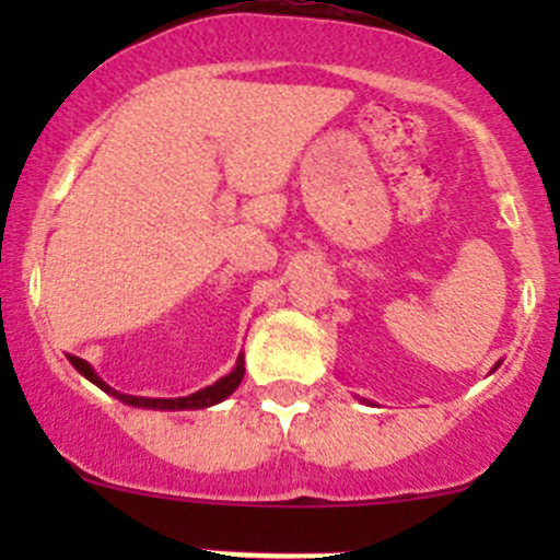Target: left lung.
Listing matches in <instances>:
<instances>
[{"label": "left lung", "instance_id": "obj_1", "mask_svg": "<svg viewBox=\"0 0 560 560\" xmlns=\"http://www.w3.org/2000/svg\"><path fill=\"white\" fill-rule=\"evenodd\" d=\"M498 365H500V363H494V369H498ZM494 369H492V371H494Z\"/></svg>", "mask_w": 560, "mask_h": 560}]
</instances>
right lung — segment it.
I'll return each mask as SVG.
<instances>
[{
  "instance_id": "right-lung-1",
  "label": "right lung",
  "mask_w": 560,
  "mask_h": 560,
  "mask_svg": "<svg viewBox=\"0 0 560 560\" xmlns=\"http://www.w3.org/2000/svg\"><path fill=\"white\" fill-rule=\"evenodd\" d=\"M70 363H73V369L79 371L81 376H86L89 382L96 384V387H100L102 392H107V395L118 397L120 402L133 405V408H150V410H197V408H210V405L226 400V397L236 387H240L242 378H244V355L240 352V358H236V365L229 371L226 376H221L215 384H210V387L195 392V395H186V397H137V395H124V392L113 389L110 384L102 382V378L96 376V371L92 369V365H89L86 361H81V358L70 355Z\"/></svg>"
}]
</instances>
